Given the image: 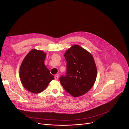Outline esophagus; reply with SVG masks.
I'll list each match as a JSON object with an SVG mask.
<instances>
[{
    "instance_id": "34e87169",
    "label": "esophagus",
    "mask_w": 129,
    "mask_h": 129,
    "mask_svg": "<svg viewBox=\"0 0 129 129\" xmlns=\"http://www.w3.org/2000/svg\"><path fill=\"white\" fill-rule=\"evenodd\" d=\"M54 79L55 80H58L59 79V75L57 74L54 76Z\"/></svg>"
}]
</instances>
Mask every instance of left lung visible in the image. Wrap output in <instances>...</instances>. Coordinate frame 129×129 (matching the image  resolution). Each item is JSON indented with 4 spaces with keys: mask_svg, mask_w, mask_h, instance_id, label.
<instances>
[{
    "mask_svg": "<svg viewBox=\"0 0 129 129\" xmlns=\"http://www.w3.org/2000/svg\"><path fill=\"white\" fill-rule=\"evenodd\" d=\"M67 62L65 76L60 78L64 89L74 97L82 96L93 87L97 69L92 54L78 45H75L65 53Z\"/></svg>",
    "mask_w": 129,
    "mask_h": 129,
    "instance_id": "obj_1",
    "label": "left lung"
}]
</instances>
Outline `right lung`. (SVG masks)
I'll list each match as a JSON object with an SVG mask.
<instances>
[{
    "mask_svg": "<svg viewBox=\"0 0 129 129\" xmlns=\"http://www.w3.org/2000/svg\"><path fill=\"white\" fill-rule=\"evenodd\" d=\"M46 55L41 50L32 49L21 63L19 71L20 80L23 87L30 92L40 93L54 79L44 64Z\"/></svg>",
    "mask_w": 129,
    "mask_h": 129,
    "instance_id": "right-lung-1",
    "label": "right lung"
}]
</instances>
